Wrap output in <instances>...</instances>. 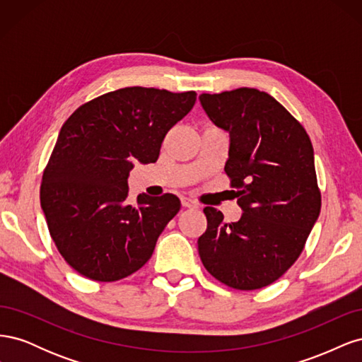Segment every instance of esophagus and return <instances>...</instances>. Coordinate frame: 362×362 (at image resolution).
<instances>
[{"label":"esophagus","mask_w":362,"mask_h":362,"mask_svg":"<svg viewBox=\"0 0 362 362\" xmlns=\"http://www.w3.org/2000/svg\"><path fill=\"white\" fill-rule=\"evenodd\" d=\"M181 204H182V206H185V208H194V206H198V204H196V202L192 201V199H189V198H182V199H181Z\"/></svg>","instance_id":"34e87169"}]
</instances>
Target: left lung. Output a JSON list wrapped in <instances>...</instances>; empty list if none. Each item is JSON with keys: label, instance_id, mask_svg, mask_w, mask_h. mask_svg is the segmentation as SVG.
I'll return each mask as SVG.
<instances>
[{"label": "left lung", "instance_id": "1", "mask_svg": "<svg viewBox=\"0 0 362 362\" xmlns=\"http://www.w3.org/2000/svg\"><path fill=\"white\" fill-rule=\"evenodd\" d=\"M199 101L211 122L229 134L225 172L243 210L238 222L225 223L222 211L204 208L199 257L225 286L262 288L293 266L320 214L311 140L266 92L240 87L202 93Z\"/></svg>", "mask_w": 362, "mask_h": 362}]
</instances>
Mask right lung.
Listing matches in <instances>:
<instances>
[{"instance_id":"add662e5","label":"right lung","mask_w":362,"mask_h":362,"mask_svg":"<svg viewBox=\"0 0 362 362\" xmlns=\"http://www.w3.org/2000/svg\"><path fill=\"white\" fill-rule=\"evenodd\" d=\"M194 103V92L125 87L83 104L63 124L40 204L54 243L80 275L113 282L151 258L181 202L141 193L128 204L129 170L157 161L168 131Z\"/></svg>"}]
</instances>
